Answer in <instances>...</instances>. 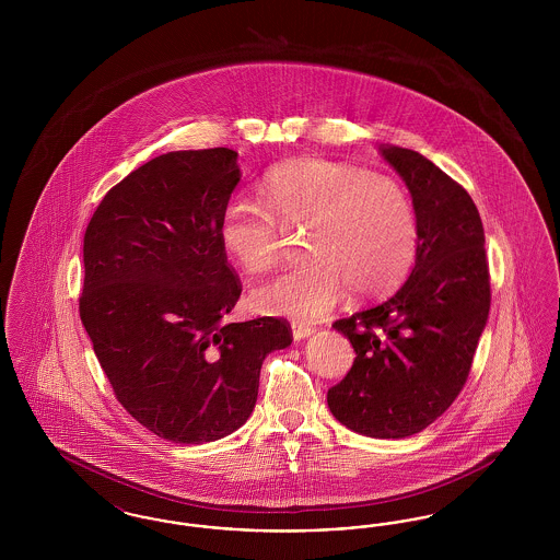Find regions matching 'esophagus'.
Masks as SVG:
<instances>
[{"label":"esophagus","instance_id":"34e87169","mask_svg":"<svg viewBox=\"0 0 560 560\" xmlns=\"http://www.w3.org/2000/svg\"><path fill=\"white\" fill-rule=\"evenodd\" d=\"M313 331H315V329H313L311 325H306V323H293L292 325L293 340H304V338H308Z\"/></svg>","mask_w":560,"mask_h":560}]
</instances>
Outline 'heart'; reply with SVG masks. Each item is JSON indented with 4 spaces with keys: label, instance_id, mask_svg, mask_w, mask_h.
I'll return each mask as SVG.
<instances>
[{
    "label": "heart",
    "instance_id": "b5f03b06",
    "mask_svg": "<svg viewBox=\"0 0 560 560\" xmlns=\"http://www.w3.org/2000/svg\"><path fill=\"white\" fill-rule=\"evenodd\" d=\"M265 203L231 201L218 226L226 254L247 272L275 267L285 226H311L304 267L279 275L254 293L260 311L315 320L345 290L375 298L399 285L418 249V218L405 187L390 176L342 161L302 158L275 167Z\"/></svg>",
    "mask_w": 560,
    "mask_h": 560
}]
</instances>
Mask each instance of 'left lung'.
<instances>
[{"label":"left lung","instance_id":"8db88e82","mask_svg":"<svg viewBox=\"0 0 560 560\" xmlns=\"http://www.w3.org/2000/svg\"><path fill=\"white\" fill-rule=\"evenodd\" d=\"M411 192L416 267L397 293L334 323L357 357L327 405L345 427L402 439L430 427L462 393L489 317L491 285L479 210L424 155L380 147Z\"/></svg>","mask_w":560,"mask_h":560}]
</instances>
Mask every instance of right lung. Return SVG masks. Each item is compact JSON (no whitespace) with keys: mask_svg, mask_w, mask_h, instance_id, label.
Instances as JSON below:
<instances>
[{"mask_svg":"<svg viewBox=\"0 0 560 560\" xmlns=\"http://www.w3.org/2000/svg\"><path fill=\"white\" fill-rule=\"evenodd\" d=\"M224 147L147 161L108 190L83 237L80 317L115 399L172 443L245 424L285 319L226 323L241 295L218 226L240 183Z\"/></svg>","mask_w":560,"mask_h":560,"instance_id":"1","label":"right lung"}]
</instances>
